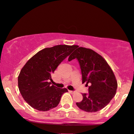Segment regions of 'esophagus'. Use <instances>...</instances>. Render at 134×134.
<instances>
[{
	"label": "esophagus",
	"mask_w": 134,
	"mask_h": 134,
	"mask_svg": "<svg viewBox=\"0 0 134 134\" xmlns=\"http://www.w3.org/2000/svg\"><path fill=\"white\" fill-rule=\"evenodd\" d=\"M69 92H70V93H71L72 94H74L75 93V91H69Z\"/></svg>",
	"instance_id": "1"
}]
</instances>
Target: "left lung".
Masks as SVG:
<instances>
[{"mask_svg":"<svg viewBox=\"0 0 134 134\" xmlns=\"http://www.w3.org/2000/svg\"><path fill=\"white\" fill-rule=\"evenodd\" d=\"M76 46L69 61L76 59L82 74V82L88 84V93L76 102L78 108L86 112H96L106 107L115 96L118 84L111 69L105 60L91 49Z\"/></svg>","mask_w":134,"mask_h":134,"instance_id":"obj_1","label":"left lung"}]
</instances>
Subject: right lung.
<instances>
[{
	"label": "right lung",
	"instance_id": "1",
	"mask_svg": "<svg viewBox=\"0 0 134 134\" xmlns=\"http://www.w3.org/2000/svg\"><path fill=\"white\" fill-rule=\"evenodd\" d=\"M76 45H56L46 48L32 57L18 76L21 96L32 107L46 111L56 107L62 94L68 90L51 85L49 80L61 62L70 55Z\"/></svg>",
	"mask_w": 134,
	"mask_h": 134
}]
</instances>
